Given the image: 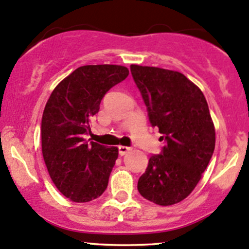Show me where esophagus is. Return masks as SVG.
Returning <instances> with one entry per match:
<instances>
[{"label": "esophagus", "instance_id": "34e87169", "mask_svg": "<svg viewBox=\"0 0 249 249\" xmlns=\"http://www.w3.org/2000/svg\"><path fill=\"white\" fill-rule=\"evenodd\" d=\"M130 147H127V146H119V154L120 156H124V154H127L128 152L130 151Z\"/></svg>", "mask_w": 249, "mask_h": 249}]
</instances>
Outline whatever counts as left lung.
<instances>
[{
	"instance_id": "8db88e82",
	"label": "left lung",
	"mask_w": 249,
	"mask_h": 249,
	"mask_svg": "<svg viewBox=\"0 0 249 249\" xmlns=\"http://www.w3.org/2000/svg\"><path fill=\"white\" fill-rule=\"evenodd\" d=\"M133 79L147 107L152 127L165 140L149 158L138 190L143 198L172 205L196 188L215 149V128L199 88L183 73L152 66L130 65Z\"/></svg>"
}]
</instances>
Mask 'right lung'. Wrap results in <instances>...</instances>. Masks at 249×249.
Listing matches in <instances>:
<instances>
[{
	"label": "right lung",
	"instance_id": "right-lung-1",
	"mask_svg": "<svg viewBox=\"0 0 249 249\" xmlns=\"http://www.w3.org/2000/svg\"><path fill=\"white\" fill-rule=\"evenodd\" d=\"M128 73L121 65L81 66L47 101L41 120L42 156L54 185L72 202H90L108 186L119 149L89 142L85 135L104 95Z\"/></svg>",
	"mask_w": 249,
	"mask_h": 249
}]
</instances>
